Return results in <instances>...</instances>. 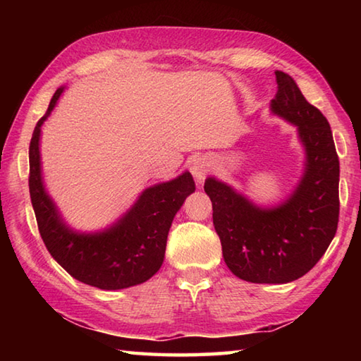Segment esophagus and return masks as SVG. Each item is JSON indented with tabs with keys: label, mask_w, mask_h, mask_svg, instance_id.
<instances>
[{
	"label": "esophagus",
	"mask_w": 361,
	"mask_h": 361,
	"mask_svg": "<svg viewBox=\"0 0 361 361\" xmlns=\"http://www.w3.org/2000/svg\"><path fill=\"white\" fill-rule=\"evenodd\" d=\"M210 159L207 156H200V157H195L192 166H191V172H192V176L195 178V181L197 183H202L205 180L207 173L210 172Z\"/></svg>",
	"instance_id": "obj_1"
}]
</instances>
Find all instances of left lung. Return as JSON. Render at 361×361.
<instances>
[{
  "label": "left lung",
  "instance_id": "left-lung-1",
  "mask_svg": "<svg viewBox=\"0 0 361 361\" xmlns=\"http://www.w3.org/2000/svg\"><path fill=\"white\" fill-rule=\"evenodd\" d=\"M276 78L271 111L296 126L305 156L295 191L276 207H259L215 176L204 185L226 266L252 283L302 277L325 255L339 221V159L331 127L295 79L283 71Z\"/></svg>",
  "mask_w": 361,
  "mask_h": 361
}]
</instances>
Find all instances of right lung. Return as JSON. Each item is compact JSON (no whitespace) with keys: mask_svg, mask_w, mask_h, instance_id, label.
Listing matches in <instances>:
<instances>
[{"mask_svg":"<svg viewBox=\"0 0 361 361\" xmlns=\"http://www.w3.org/2000/svg\"><path fill=\"white\" fill-rule=\"evenodd\" d=\"M65 87H59L30 142V197L39 234L52 258L71 277L100 290H122L149 280L161 269L167 235L176 212L195 191L192 175L146 188L129 210L109 228L78 232L63 221L41 169V126L51 116Z\"/></svg>","mask_w":361,"mask_h":361,"instance_id":"add662e5","label":"right lung"}]
</instances>
